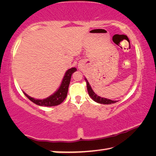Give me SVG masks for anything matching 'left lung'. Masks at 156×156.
I'll return each mask as SVG.
<instances>
[{
	"label": "left lung",
	"instance_id": "left-lung-1",
	"mask_svg": "<svg viewBox=\"0 0 156 156\" xmlns=\"http://www.w3.org/2000/svg\"><path fill=\"white\" fill-rule=\"evenodd\" d=\"M85 81L87 83V91H88L89 96H90L95 102H98V103L104 104V105H110V104L115 103V102H117V101H114V100L104 98H102V97L97 96V95L94 93V91L92 90L90 84H89V82L87 81V80L86 78H85Z\"/></svg>",
	"mask_w": 156,
	"mask_h": 156
}]
</instances>
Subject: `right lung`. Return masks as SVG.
<instances>
[{
    "mask_svg": "<svg viewBox=\"0 0 156 156\" xmlns=\"http://www.w3.org/2000/svg\"><path fill=\"white\" fill-rule=\"evenodd\" d=\"M76 71V68L73 67L68 69L66 72L64 78L62 79V83L60 84L59 89L55 92V93L51 95V96H49L45 99L43 100H38L34 99L33 98L29 96L27 94L23 92L27 98L30 99L31 102L34 103L36 104L37 105H40V106H44V107H52V106H56L61 104L62 102L64 101V100L66 98L68 92V88L69 85L71 77L73 73H74Z\"/></svg>",
    "mask_w": 156,
    "mask_h": 156,
    "instance_id": "obj_1",
    "label": "right lung"
}]
</instances>
